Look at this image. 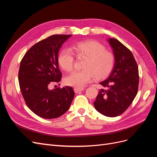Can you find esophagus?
Listing matches in <instances>:
<instances>
[{"mask_svg": "<svg viewBox=\"0 0 157 157\" xmlns=\"http://www.w3.org/2000/svg\"><path fill=\"white\" fill-rule=\"evenodd\" d=\"M84 89L83 88H74V91H75V93H79V92H82V91H83Z\"/></svg>", "mask_w": 157, "mask_h": 157, "instance_id": "obj_1", "label": "esophagus"}]
</instances>
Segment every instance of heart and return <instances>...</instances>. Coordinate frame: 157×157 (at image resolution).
Listing matches in <instances>:
<instances>
[{"mask_svg":"<svg viewBox=\"0 0 157 157\" xmlns=\"http://www.w3.org/2000/svg\"><path fill=\"white\" fill-rule=\"evenodd\" d=\"M77 57L86 58L82 71H76L67 76L65 82L69 86L81 88L86 86L95 77L100 80L111 73L115 66V58L112 52L94 40L78 42L73 45ZM58 63L64 71L69 72L74 66V56L69 49L61 50L58 56Z\"/></svg>","mask_w":157,"mask_h":157,"instance_id":"1","label":"heart"}]
</instances>
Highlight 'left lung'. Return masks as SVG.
I'll use <instances>...</instances> for the list:
<instances>
[{
	"label": "left lung",
	"instance_id": "obj_1",
	"mask_svg": "<svg viewBox=\"0 0 157 157\" xmlns=\"http://www.w3.org/2000/svg\"><path fill=\"white\" fill-rule=\"evenodd\" d=\"M115 56V66L109 77L99 84L95 109L102 115L115 117L121 115L136 98L139 84L138 67L131 51L116 39L107 40Z\"/></svg>",
	"mask_w": 157,
	"mask_h": 157
}]
</instances>
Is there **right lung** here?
<instances>
[{
  "label": "right lung",
  "mask_w": 157,
  "mask_h": 157,
  "mask_svg": "<svg viewBox=\"0 0 157 157\" xmlns=\"http://www.w3.org/2000/svg\"><path fill=\"white\" fill-rule=\"evenodd\" d=\"M71 35H54L37 42L21 59L18 80L27 107L39 117L52 119L67 112L74 98L70 86L50 90L52 82H59L58 53Z\"/></svg>",
  "instance_id": "obj_1"
}]
</instances>
